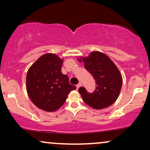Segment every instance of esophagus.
I'll list each match as a JSON object with an SVG mask.
<instances>
[{
    "mask_svg": "<svg viewBox=\"0 0 150 150\" xmlns=\"http://www.w3.org/2000/svg\"><path fill=\"white\" fill-rule=\"evenodd\" d=\"M81 86H82V83H80H80H78V84H77V86H76L77 89H79V87H80Z\"/></svg>",
    "mask_w": 150,
    "mask_h": 150,
    "instance_id": "obj_1",
    "label": "esophagus"
}]
</instances>
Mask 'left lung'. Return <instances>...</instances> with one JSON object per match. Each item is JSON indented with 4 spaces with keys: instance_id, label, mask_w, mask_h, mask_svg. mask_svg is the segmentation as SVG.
I'll return each instance as SVG.
<instances>
[{
    "instance_id": "left-lung-1",
    "label": "left lung",
    "mask_w": 150,
    "mask_h": 150,
    "mask_svg": "<svg viewBox=\"0 0 150 150\" xmlns=\"http://www.w3.org/2000/svg\"><path fill=\"white\" fill-rule=\"evenodd\" d=\"M83 62L85 68L92 75L96 89L92 93L80 87L78 91L88 106L102 109L113 104L119 95L122 87V76L113 62L104 53L93 51L87 57L78 58Z\"/></svg>"
}]
</instances>
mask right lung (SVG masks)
<instances>
[{
    "instance_id": "right-lung-1",
    "label": "right lung",
    "mask_w": 150,
    "mask_h": 150,
    "mask_svg": "<svg viewBox=\"0 0 150 150\" xmlns=\"http://www.w3.org/2000/svg\"><path fill=\"white\" fill-rule=\"evenodd\" d=\"M63 61L54 53H46L29 68L26 88L31 101L40 109L52 112L63 106L70 91L68 75L61 73Z\"/></svg>"
}]
</instances>
